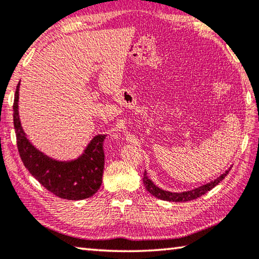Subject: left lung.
I'll list each match as a JSON object with an SVG mask.
<instances>
[{
	"instance_id": "left-lung-1",
	"label": "left lung",
	"mask_w": 259,
	"mask_h": 259,
	"mask_svg": "<svg viewBox=\"0 0 259 259\" xmlns=\"http://www.w3.org/2000/svg\"><path fill=\"white\" fill-rule=\"evenodd\" d=\"M230 170H231V168L229 170H226V171L223 174L222 176H219L217 179H214L213 182H210L209 184H205V185H203V186L194 188V190H192V191L182 192V193H172V192L161 190L160 187L155 186L154 184L151 182V179H148L146 172L144 174L143 182H144V185H145V187H146V191L150 192L152 195H154L157 199L170 201V202H186V201L198 199L201 195L205 194L208 191L212 190L214 186L218 185V184L226 177V175L230 172Z\"/></svg>"
}]
</instances>
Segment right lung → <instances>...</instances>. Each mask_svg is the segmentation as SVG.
<instances>
[{"mask_svg":"<svg viewBox=\"0 0 259 259\" xmlns=\"http://www.w3.org/2000/svg\"><path fill=\"white\" fill-rule=\"evenodd\" d=\"M18 91L19 83L14 100V125L17 147L26 169L43 187L58 198L83 200L93 196L102 185L106 136H96L77 160L59 162L50 159L38 152L26 138L18 114Z\"/></svg>","mask_w":259,"mask_h":259,"instance_id":"add662e5","label":"right lung"}]
</instances>
